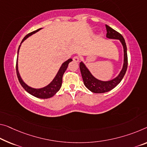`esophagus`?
Here are the masks:
<instances>
[{
	"label": "esophagus",
	"mask_w": 147,
	"mask_h": 147,
	"mask_svg": "<svg viewBox=\"0 0 147 147\" xmlns=\"http://www.w3.org/2000/svg\"><path fill=\"white\" fill-rule=\"evenodd\" d=\"M80 56H75L73 58V60L76 62H78L79 61H80Z\"/></svg>",
	"instance_id": "obj_1"
}]
</instances>
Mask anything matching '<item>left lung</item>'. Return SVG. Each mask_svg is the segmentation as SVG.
<instances>
[{"label":"left lung","instance_id":"obj_1","mask_svg":"<svg viewBox=\"0 0 147 147\" xmlns=\"http://www.w3.org/2000/svg\"><path fill=\"white\" fill-rule=\"evenodd\" d=\"M106 28H107V37L109 39H116L120 40L121 44L123 47L124 51V63L123 68L121 69L120 74L116 78L114 79L109 81H102L96 80L92 76L90 73L86 66L83 62H81L80 64V71L82 78L83 80V83L88 89L94 93H103V92H108L116 87L121 81L122 80L125 72L127 71L128 60H127V47L125 42V39L120 33H118L114 29L110 28L107 25H106Z\"/></svg>","mask_w":147,"mask_h":147}]
</instances>
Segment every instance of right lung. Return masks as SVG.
Returning <instances> with one entry per match:
<instances>
[{
	"label": "right lung",
	"mask_w": 147,
	"mask_h": 147,
	"mask_svg": "<svg viewBox=\"0 0 147 147\" xmlns=\"http://www.w3.org/2000/svg\"><path fill=\"white\" fill-rule=\"evenodd\" d=\"M40 29H38L37 30H35L33 32L28 33V35L25 36V37L23 39V40H22L21 43L24 41V40H26L27 38H28L29 36L31 35L33 33H35L37 32V31H39ZM20 47V45L19 46L18 48V52H19V49ZM72 59L71 58H69V59L67 60L66 62H64L62 65V66L58 71L57 75L56 76V77L54 79L53 81L50 83V84L47 85V86L43 88H41V89H33V88H31L30 87H29L28 85H27L26 83H25L23 80H22L21 77L20 76L19 71H18V58H17V60H16V74H17V76L18 78V80L20 81V84L22 87H24V89L26 90V91L29 92V94H31V95L34 96L37 98H51V97L53 96L58 91H59L61 86H62V77L63 75H64L65 71L66 70L67 66H68L69 63L71 62Z\"/></svg>",
	"instance_id": "add662e5"
}]
</instances>
